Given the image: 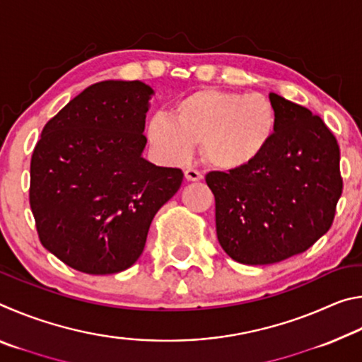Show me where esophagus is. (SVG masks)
I'll return each instance as SVG.
<instances>
[{"mask_svg": "<svg viewBox=\"0 0 362 362\" xmlns=\"http://www.w3.org/2000/svg\"><path fill=\"white\" fill-rule=\"evenodd\" d=\"M185 179H187L188 182H198V180L203 179V174H201L199 170L189 168V169L185 170Z\"/></svg>", "mask_w": 362, "mask_h": 362, "instance_id": "obj_1", "label": "esophagus"}]
</instances>
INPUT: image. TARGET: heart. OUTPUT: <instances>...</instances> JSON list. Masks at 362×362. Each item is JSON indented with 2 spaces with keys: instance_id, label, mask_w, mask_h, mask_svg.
Returning a JSON list of instances; mask_svg holds the SVG:
<instances>
[{
  "instance_id": "heart-1",
  "label": "heart",
  "mask_w": 362,
  "mask_h": 362,
  "mask_svg": "<svg viewBox=\"0 0 362 362\" xmlns=\"http://www.w3.org/2000/svg\"><path fill=\"white\" fill-rule=\"evenodd\" d=\"M173 117L153 115L146 139L159 156L182 163L196 144L211 166L236 170L252 164L268 148L278 118L273 103L257 93L199 89L175 103Z\"/></svg>"
}]
</instances>
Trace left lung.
<instances>
[{
  "label": "left lung",
  "mask_w": 362,
  "mask_h": 362,
  "mask_svg": "<svg viewBox=\"0 0 362 362\" xmlns=\"http://www.w3.org/2000/svg\"><path fill=\"white\" fill-rule=\"evenodd\" d=\"M276 131L249 166L206 175L217 238L233 260L269 265L302 254L332 226L341 196L340 148L308 108L269 93Z\"/></svg>",
  "instance_id": "obj_1"
}]
</instances>
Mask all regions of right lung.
<instances>
[{"mask_svg":"<svg viewBox=\"0 0 362 362\" xmlns=\"http://www.w3.org/2000/svg\"><path fill=\"white\" fill-rule=\"evenodd\" d=\"M153 89L100 81L46 122L30 163L40 241L65 265L113 274L144 252L151 220L177 193L182 169L142 156Z\"/></svg>","mask_w":362,"mask_h":362,"instance_id":"add662e5","label":"right lung"}]
</instances>
